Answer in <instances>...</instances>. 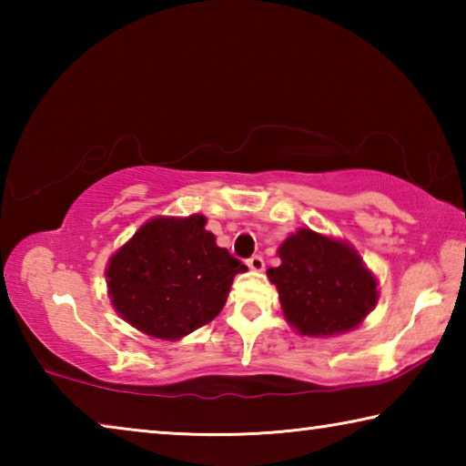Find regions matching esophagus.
Masks as SVG:
<instances>
[{"label": "esophagus", "instance_id": "1", "mask_svg": "<svg viewBox=\"0 0 466 466\" xmlns=\"http://www.w3.org/2000/svg\"><path fill=\"white\" fill-rule=\"evenodd\" d=\"M247 265L250 267L252 271H263V267H265V261H263V257L261 255H252L248 261H247Z\"/></svg>", "mask_w": 466, "mask_h": 466}]
</instances>
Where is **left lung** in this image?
Listing matches in <instances>:
<instances>
[{
    "label": "left lung",
    "instance_id": "1",
    "mask_svg": "<svg viewBox=\"0 0 466 466\" xmlns=\"http://www.w3.org/2000/svg\"><path fill=\"white\" fill-rule=\"evenodd\" d=\"M279 267L267 269L283 317L299 335L333 337L356 329L378 302V281L345 240L310 228L288 236Z\"/></svg>",
    "mask_w": 466,
    "mask_h": 466
}]
</instances>
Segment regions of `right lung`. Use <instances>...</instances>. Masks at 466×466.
I'll return each mask as SVG.
<instances>
[{"instance_id":"right-lung-1","label":"right lung","mask_w":466,"mask_h":466,"mask_svg":"<svg viewBox=\"0 0 466 466\" xmlns=\"http://www.w3.org/2000/svg\"><path fill=\"white\" fill-rule=\"evenodd\" d=\"M199 214L152 218L108 258L113 309L141 333L178 341L224 309L238 258L218 247Z\"/></svg>"}]
</instances>
